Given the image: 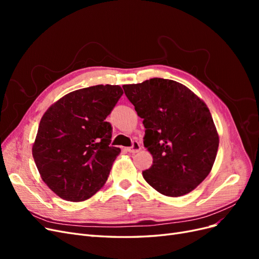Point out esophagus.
Segmentation results:
<instances>
[{"label": "esophagus", "mask_w": 259, "mask_h": 259, "mask_svg": "<svg viewBox=\"0 0 259 259\" xmlns=\"http://www.w3.org/2000/svg\"><path fill=\"white\" fill-rule=\"evenodd\" d=\"M140 149H142V146H140L139 142H137V140H134V142H133L132 147L127 148V151L131 152V153H136L140 150Z\"/></svg>", "instance_id": "1"}]
</instances>
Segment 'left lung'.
I'll use <instances>...</instances> for the list:
<instances>
[{"instance_id":"1","label":"left lung","mask_w":259,"mask_h":259,"mask_svg":"<svg viewBox=\"0 0 259 259\" xmlns=\"http://www.w3.org/2000/svg\"><path fill=\"white\" fill-rule=\"evenodd\" d=\"M123 90L144 119V145L153 158L143 171L146 182L167 197L194 190L211 170L219 145L204 101L185 85L160 77Z\"/></svg>"}]
</instances>
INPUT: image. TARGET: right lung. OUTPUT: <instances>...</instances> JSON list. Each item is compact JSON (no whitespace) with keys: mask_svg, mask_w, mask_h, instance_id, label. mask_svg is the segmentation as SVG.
<instances>
[{"mask_svg":"<svg viewBox=\"0 0 259 259\" xmlns=\"http://www.w3.org/2000/svg\"><path fill=\"white\" fill-rule=\"evenodd\" d=\"M123 95L119 85H96L67 94L40 121L32 146L43 182L59 198L81 202L106 184L120 148L110 146L106 117Z\"/></svg>","mask_w":259,"mask_h":259,"instance_id":"obj_1","label":"right lung"}]
</instances>
